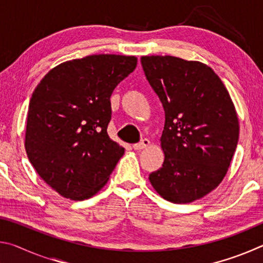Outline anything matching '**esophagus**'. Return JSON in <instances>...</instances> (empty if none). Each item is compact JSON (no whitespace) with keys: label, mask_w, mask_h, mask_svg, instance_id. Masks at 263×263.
I'll list each match as a JSON object with an SVG mask.
<instances>
[{"label":"esophagus","mask_w":263,"mask_h":263,"mask_svg":"<svg viewBox=\"0 0 263 263\" xmlns=\"http://www.w3.org/2000/svg\"><path fill=\"white\" fill-rule=\"evenodd\" d=\"M148 145H149L148 139H142L140 142H138V144L133 145V148H135L136 151H140V149H144V148L147 147Z\"/></svg>","instance_id":"obj_1"}]
</instances>
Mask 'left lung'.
<instances>
[{"instance_id": "8db88e82", "label": "left lung", "mask_w": 263, "mask_h": 263, "mask_svg": "<svg viewBox=\"0 0 263 263\" xmlns=\"http://www.w3.org/2000/svg\"><path fill=\"white\" fill-rule=\"evenodd\" d=\"M146 79L164 109L162 167L153 188L173 203H190L219 185L239 139L228 89L209 66L172 55L141 57Z\"/></svg>"}]
</instances>
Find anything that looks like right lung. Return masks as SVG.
Here are the masks:
<instances>
[{
	"label": "right lung",
	"mask_w": 263,
	"mask_h": 263,
	"mask_svg": "<svg viewBox=\"0 0 263 263\" xmlns=\"http://www.w3.org/2000/svg\"><path fill=\"white\" fill-rule=\"evenodd\" d=\"M137 58L95 54L62 62L30 100L25 149L38 175L58 194L83 201L99 193L123 157L108 136L110 97Z\"/></svg>",
	"instance_id": "1"
}]
</instances>
